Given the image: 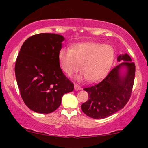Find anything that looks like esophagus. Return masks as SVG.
Wrapping results in <instances>:
<instances>
[{"label":"esophagus","instance_id":"obj_1","mask_svg":"<svg viewBox=\"0 0 148 148\" xmlns=\"http://www.w3.org/2000/svg\"><path fill=\"white\" fill-rule=\"evenodd\" d=\"M74 88H75L76 90H81V87L79 86V85H77V84H75V86H74Z\"/></svg>","mask_w":148,"mask_h":148}]
</instances>
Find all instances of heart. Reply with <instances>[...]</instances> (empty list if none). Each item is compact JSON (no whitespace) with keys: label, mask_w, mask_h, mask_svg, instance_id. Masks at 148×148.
I'll list each match as a JSON object with an SVG mask.
<instances>
[{"label":"heart","mask_w":148,"mask_h":148,"mask_svg":"<svg viewBox=\"0 0 148 148\" xmlns=\"http://www.w3.org/2000/svg\"><path fill=\"white\" fill-rule=\"evenodd\" d=\"M114 59V50L110 45L95 42H84L62 48L58 52V62L62 70L68 76L77 72L81 66V76L90 82L103 77Z\"/></svg>","instance_id":"b5f03b06"}]
</instances>
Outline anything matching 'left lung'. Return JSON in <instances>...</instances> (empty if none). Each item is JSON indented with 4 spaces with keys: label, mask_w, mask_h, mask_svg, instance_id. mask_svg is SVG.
I'll use <instances>...</instances> for the list:
<instances>
[{
    "label": "left lung",
    "mask_w": 148,
    "mask_h": 148,
    "mask_svg": "<svg viewBox=\"0 0 148 148\" xmlns=\"http://www.w3.org/2000/svg\"><path fill=\"white\" fill-rule=\"evenodd\" d=\"M121 62L107 74L100 82L84 88L88 92L86 102L81 104V110L86 115L95 119H102L120 111L128 102L132 92L136 66L127 54L120 55ZM125 66L127 72L121 77L119 69Z\"/></svg>",
    "instance_id": "left-lung-1"
}]
</instances>
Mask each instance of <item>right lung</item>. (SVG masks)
I'll return each mask as SVG.
<instances>
[{
	"mask_svg": "<svg viewBox=\"0 0 148 148\" xmlns=\"http://www.w3.org/2000/svg\"><path fill=\"white\" fill-rule=\"evenodd\" d=\"M64 37L40 33L23 42L15 63L21 97L27 106L39 113H50L60 106L62 96L74 90L58 62Z\"/></svg>",
	"mask_w": 148,
	"mask_h": 148,
	"instance_id": "right-lung-1",
	"label": "right lung"
}]
</instances>
